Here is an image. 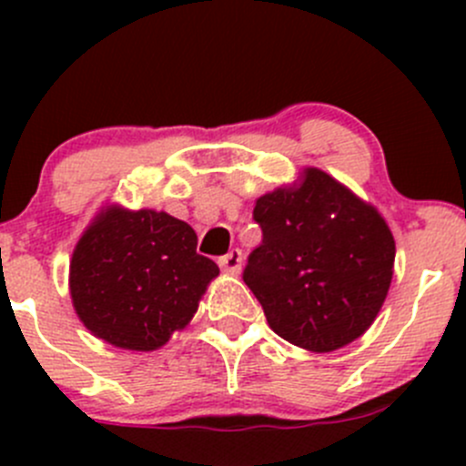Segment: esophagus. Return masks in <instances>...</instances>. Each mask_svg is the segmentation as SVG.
Instances as JSON below:
<instances>
[{
	"mask_svg": "<svg viewBox=\"0 0 466 466\" xmlns=\"http://www.w3.org/2000/svg\"><path fill=\"white\" fill-rule=\"evenodd\" d=\"M218 266L223 268L225 272H232V275H237V272H241V266H243V252L238 250V248H232L228 255L220 257Z\"/></svg>",
	"mask_w": 466,
	"mask_h": 466,
	"instance_id": "1",
	"label": "esophagus"
}]
</instances>
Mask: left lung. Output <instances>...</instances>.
<instances>
[{
    "label": "left lung",
    "instance_id": "1",
    "mask_svg": "<svg viewBox=\"0 0 466 466\" xmlns=\"http://www.w3.org/2000/svg\"><path fill=\"white\" fill-rule=\"evenodd\" d=\"M261 228L243 281L272 331L311 351H333L374 322L392 281L394 238L374 207L318 168L302 185L257 200Z\"/></svg>",
    "mask_w": 466,
    "mask_h": 466
}]
</instances>
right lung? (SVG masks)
Returning a JSON list of instances; mask_svg holds the SVG:
<instances>
[{
	"label": "right lung",
	"mask_w": 466,
	"mask_h": 466,
	"mask_svg": "<svg viewBox=\"0 0 466 466\" xmlns=\"http://www.w3.org/2000/svg\"><path fill=\"white\" fill-rule=\"evenodd\" d=\"M194 229L164 211L112 209L74 250V309L96 338L124 350L162 347L194 318L218 266L196 252Z\"/></svg>",
	"instance_id": "right-lung-1"
}]
</instances>
